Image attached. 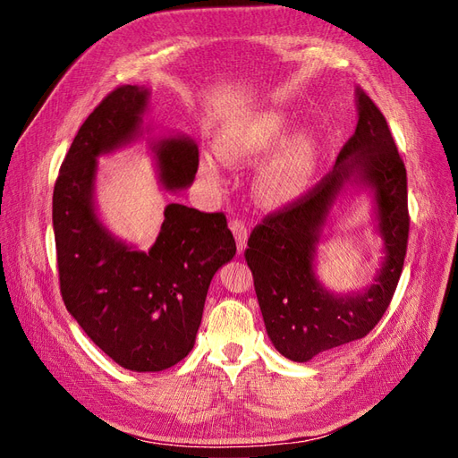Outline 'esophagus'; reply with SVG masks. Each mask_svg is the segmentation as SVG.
<instances>
[{"label":"esophagus","instance_id":"obj_1","mask_svg":"<svg viewBox=\"0 0 458 458\" xmlns=\"http://www.w3.org/2000/svg\"><path fill=\"white\" fill-rule=\"evenodd\" d=\"M233 234H234V241H237V248H239V254L244 252L246 242H248V227L244 225L242 219H231L229 224Z\"/></svg>","mask_w":458,"mask_h":458}]
</instances>
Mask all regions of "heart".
<instances>
[{"label": "heart", "mask_w": 458, "mask_h": 458, "mask_svg": "<svg viewBox=\"0 0 458 458\" xmlns=\"http://www.w3.org/2000/svg\"><path fill=\"white\" fill-rule=\"evenodd\" d=\"M288 122L276 110H263L231 123L216 143L217 157L231 165H244L269 152L286 133ZM281 141V140H280ZM282 142V141H281ZM321 160V143L310 130L284 137L258 172V197L267 206H286L303 197ZM208 183L219 185L224 174L217 158L204 155L199 165Z\"/></svg>", "instance_id": "heart-1"}]
</instances>
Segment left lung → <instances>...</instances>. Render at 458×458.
Segmentation results:
<instances>
[{
  "instance_id": "1",
  "label": "left lung",
  "mask_w": 458,
  "mask_h": 458,
  "mask_svg": "<svg viewBox=\"0 0 458 458\" xmlns=\"http://www.w3.org/2000/svg\"><path fill=\"white\" fill-rule=\"evenodd\" d=\"M357 128L340 150L335 168L306 195L269 214L254 227L244 252L267 336L290 361L365 338L394 298L409 239L407 170L378 106L355 89ZM345 184L371 189L385 261L363 293L332 295L312 267L329 208Z\"/></svg>"
}]
</instances>
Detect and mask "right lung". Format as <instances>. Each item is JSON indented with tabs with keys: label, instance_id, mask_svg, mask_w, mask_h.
Instances as JSON below:
<instances>
[{
	"label": "right lung",
	"instance_id": "add662e5",
	"mask_svg": "<svg viewBox=\"0 0 458 458\" xmlns=\"http://www.w3.org/2000/svg\"><path fill=\"white\" fill-rule=\"evenodd\" d=\"M147 88L110 91L81 123L53 189V231L66 310L95 345L135 372L170 369L189 355L208 286L237 244L221 212L168 204L148 252L116 239L95 210L97 158L143 135ZM160 183L185 189L199 170L189 137L150 145Z\"/></svg>",
	"mask_w": 458,
	"mask_h": 458
}]
</instances>
